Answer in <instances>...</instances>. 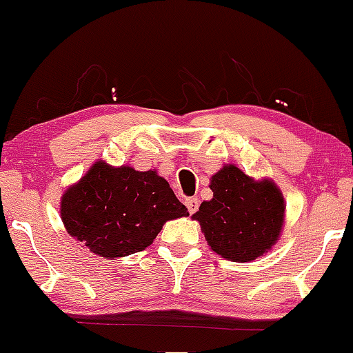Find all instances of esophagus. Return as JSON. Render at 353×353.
I'll return each mask as SVG.
<instances>
[{"label": "esophagus", "instance_id": "34e87169", "mask_svg": "<svg viewBox=\"0 0 353 353\" xmlns=\"http://www.w3.org/2000/svg\"><path fill=\"white\" fill-rule=\"evenodd\" d=\"M185 205H187L190 213H195L198 207H200V201H198V198L192 196V198H187V200H185Z\"/></svg>", "mask_w": 353, "mask_h": 353}]
</instances>
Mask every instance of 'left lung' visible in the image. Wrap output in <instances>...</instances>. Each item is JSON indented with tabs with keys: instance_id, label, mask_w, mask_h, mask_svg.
Returning a JSON list of instances; mask_svg holds the SVG:
<instances>
[{
	"instance_id": "obj_1",
	"label": "left lung",
	"mask_w": 353,
	"mask_h": 353,
	"mask_svg": "<svg viewBox=\"0 0 353 353\" xmlns=\"http://www.w3.org/2000/svg\"><path fill=\"white\" fill-rule=\"evenodd\" d=\"M213 198L193 219L200 221L208 245L223 259L250 262L275 243L283 225V196L272 181H255L236 166L212 176Z\"/></svg>"
}]
</instances>
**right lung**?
Wrapping results in <instances>:
<instances>
[{"instance_id": "add662e5", "label": "right lung", "mask_w": 353, "mask_h": 353, "mask_svg": "<svg viewBox=\"0 0 353 353\" xmlns=\"http://www.w3.org/2000/svg\"><path fill=\"white\" fill-rule=\"evenodd\" d=\"M165 178L130 166L97 161L61 198V220L71 236L106 259L153 243L165 221L187 216Z\"/></svg>"}]
</instances>
